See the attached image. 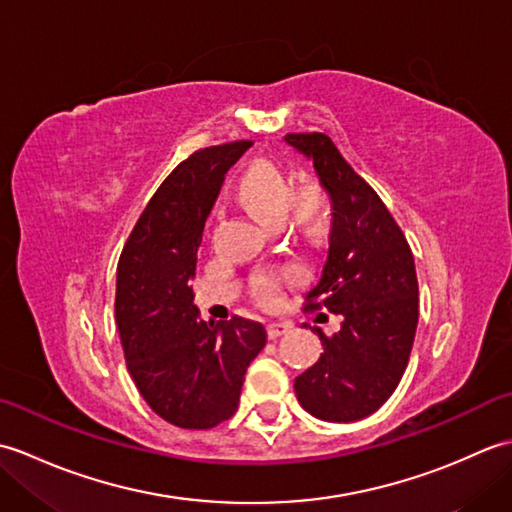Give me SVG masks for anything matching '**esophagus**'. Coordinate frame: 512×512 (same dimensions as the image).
Wrapping results in <instances>:
<instances>
[{
  "mask_svg": "<svg viewBox=\"0 0 512 512\" xmlns=\"http://www.w3.org/2000/svg\"><path fill=\"white\" fill-rule=\"evenodd\" d=\"M288 330H290L288 323H268V325H266L268 339H279V336L286 334Z\"/></svg>",
  "mask_w": 512,
  "mask_h": 512,
  "instance_id": "esophagus-1",
  "label": "esophagus"
}]
</instances>
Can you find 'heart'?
I'll use <instances>...</instances> for the list:
<instances>
[{
  "instance_id": "b5f03b06",
  "label": "heart",
  "mask_w": 512,
  "mask_h": 512,
  "mask_svg": "<svg viewBox=\"0 0 512 512\" xmlns=\"http://www.w3.org/2000/svg\"><path fill=\"white\" fill-rule=\"evenodd\" d=\"M239 200H242L246 209L266 226L284 224L290 209L295 213L297 224L308 228V231L321 226L325 217L323 193L317 187H303L295 193L284 173L275 165H270V162H255V165L246 171V176L239 182ZM292 279H295L292 270L262 277L257 281L259 299H273L277 295V290Z\"/></svg>"
}]
</instances>
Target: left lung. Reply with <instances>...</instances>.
Returning <instances> with one entry per match:
<instances>
[{
	"instance_id": "8db88e82",
	"label": "left lung",
	"mask_w": 512,
	"mask_h": 512,
	"mask_svg": "<svg viewBox=\"0 0 512 512\" xmlns=\"http://www.w3.org/2000/svg\"><path fill=\"white\" fill-rule=\"evenodd\" d=\"M328 193L332 228L310 310L341 314V330H317L323 354L295 378L301 407L328 422H354L394 394L418 325V279L411 248L378 193L347 165L330 136L286 134Z\"/></svg>"
}]
</instances>
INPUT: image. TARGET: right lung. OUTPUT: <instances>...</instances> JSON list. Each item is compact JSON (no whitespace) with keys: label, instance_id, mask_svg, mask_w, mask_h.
<instances>
[{"label":"right lung","instance_id":"1","mask_svg":"<svg viewBox=\"0 0 512 512\" xmlns=\"http://www.w3.org/2000/svg\"><path fill=\"white\" fill-rule=\"evenodd\" d=\"M250 145L206 147L180 162L118 259L114 312L127 369L147 405L182 429H211L231 418L246 369L266 345L257 321H202L189 284L226 171Z\"/></svg>","mask_w":512,"mask_h":512}]
</instances>
